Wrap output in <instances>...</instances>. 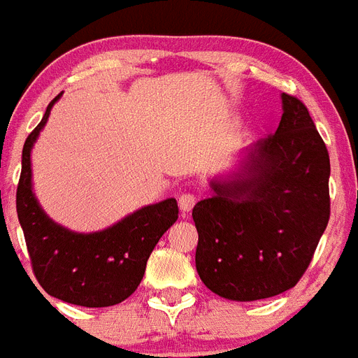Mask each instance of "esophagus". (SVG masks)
I'll use <instances>...</instances> for the list:
<instances>
[{
	"mask_svg": "<svg viewBox=\"0 0 358 358\" xmlns=\"http://www.w3.org/2000/svg\"><path fill=\"white\" fill-rule=\"evenodd\" d=\"M194 203H196V196H194V194H191V193L180 194L178 206H180V211H182V213L191 211V209L194 207Z\"/></svg>",
	"mask_w": 358,
	"mask_h": 358,
	"instance_id": "obj_1",
	"label": "esophagus"
}]
</instances>
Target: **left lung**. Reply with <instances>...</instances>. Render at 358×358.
<instances>
[{"label":"left lung","mask_w":358,"mask_h":358,"mask_svg":"<svg viewBox=\"0 0 358 358\" xmlns=\"http://www.w3.org/2000/svg\"><path fill=\"white\" fill-rule=\"evenodd\" d=\"M273 136L238 167L209 182L194 206L196 271L213 293L236 302L291 289L308 269L329 220V155L306 105L282 94Z\"/></svg>","instance_id":"8db88e82"}]
</instances>
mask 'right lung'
<instances>
[{
  "label": "right lung",
  "mask_w": 358,
  "mask_h": 358,
  "mask_svg": "<svg viewBox=\"0 0 358 358\" xmlns=\"http://www.w3.org/2000/svg\"><path fill=\"white\" fill-rule=\"evenodd\" d=\"M59 98L50 101L23 145L17 220L36 278L50 296L74 306L107 308L129 299L140 286L152 249L178 220V203L174 198L151 203L96 233H76L56 224L32 191L31 152Z\"/></svg>",
  "instance_id": "add662e5"
}]
</instances>
